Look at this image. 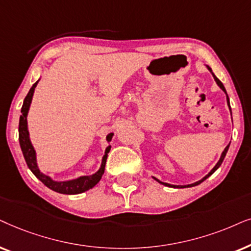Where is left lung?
Wrapping results in <instances>:
<instances>
[{"label": "left lung", "mask_w": 251, "mask_h": 251, "mask_svg": "<svg viewBox=\"0 0 251 251\" xmlns=\"http://www.w3.org/2000/svg\"><path fill=\"white\" fill-rule=\"evenodd\" d=\"M208 69L210 70V71H211V69H210V68H209V66H208ZM212 75H213V73H212ZM213 78H215V80H216V82H217V83H218V86L220 87V88H222V89H223V91L226 93V89H225V87H224V85H223V83H222V81H220V80H219L218 78H217V76H216L215 75H213ZM227 103H228V106H229V100H228V96H227ZM229 109H230V108H229ZM228 147H229V145H228V146H227L225 149H224V151H223V153H222V156H220V159L218 160V163H217V164H216V166H215V168H213V169L211 170V171H210V173H209V175H206V176H204V178H203L202 180H200V181H198V182H194V183H190V185H187V186H173V185H170V183H166V182H162V181H159V180H157L156 178H153V179H155V180H157V181H158V182H160V183H162V185H165V186H169V187H175V188H176H176H185V187H193V186L200 185V183H201V182H203V181H204V180H205L206 178H209V176H211V175H212V173H213V172H215V171H216V170H217V169H218L220 165H222L223 160H224V158H225V156H226V152H227V150H228Z\"/></svg>", "instance_id": "8db88e82"}]
</instances>
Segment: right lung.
Returning <instances> with one entry per match:
<instances>
[{
    "label": "right lung",
    "mask_w": 251,
    "mask_h": 251,
    "mask_svg": "<svg viewBox=\"0 0 251 251\" xmlns=\"http://www.w3.org/2000/svg\"><path fill=\"white\" fill-rule=\"evenodd\" d=\"M39 80L36 81L34 85L32 86V88L29 89L28 94L26 95L24 100V103H23L22 106V116L19 118V143H21V148L23 151V155H24V158L26 160V164L29 168V170L33 172L36 178H38L40 181L48 187V188L55 190V192L61 193V194H68V195H73V194H80L86 192V190L91 189L94 187L96 183H98L100 180H101L103 173H104L105 169V163H106V157H108V152L110 151V148L111 147H108L105 150V155L103 156L102 159V165L101 169L99 170L95 175L91 176H81V178L71 180V181H64V182H57L53 181L49 178L43 175V173L40 172V170L36 165V158H35V150L33 148L31 141H29L28 136V131H27V120H26V116H27L29 104H31L33 93H34V88L38 85ZM112 133L106 136V140L110 141L112 138Z\"/></svg>",
    "instance_id": "obj_1"
}]
</instances>
